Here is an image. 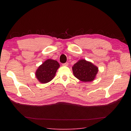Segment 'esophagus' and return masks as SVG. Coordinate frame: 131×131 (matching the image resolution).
I'll return each mask as SVG.
<instances>
[{
	"instance_id": "1",
	"label": "esophagus",
	"mask_w": 131,
	"mask_h": 131,
	"mask_svg": "<svg viewBox=\"0 0 131 131\" xmlns=\"http://www.w3.org/2000/svg\"><path fill=\"white\" fill-rule=\"evenodd\" d=\"M62 65L64 66H67L68 65V62H66L65 63H63V64H62Z\"/></svg>"
}]
</instances>
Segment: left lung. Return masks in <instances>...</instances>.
I'll return each mask as SVG.
<instances>
[{"label":"left lung","instance_id":"1","mask_svg":"<svg viewBox=\"0 0 131 131\" xmlns=\"http://www.w3.org/2000/svg\"><path fill=\"white\" fill-rule=\"evenodd\" d=\"M74 76L84 82L93 81L98 73V68L85 59L79 60L72 67Z\"/></svg>","mask_w":131,"mask_h":131}]
</instances>
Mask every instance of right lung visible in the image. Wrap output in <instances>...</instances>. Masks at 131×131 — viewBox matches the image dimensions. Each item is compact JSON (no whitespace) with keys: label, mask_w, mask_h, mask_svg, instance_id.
Segmentation results:
<instances>
[{"label":"right lung","mask_w":131,"mask_h":131,"mask_svg":"<svg viewBox=\"0 0 131 131\" xmlns=\"http://www.w3.org/2000/svg\"><path fill=\"white\" fill-rule=\"evenodd\" d=\"M59 64L57 61L49 59L39 67L35 75L39 81L45 84L54 78Z\"/></svg>","instance_id":"obj_1"}]
</instances>
